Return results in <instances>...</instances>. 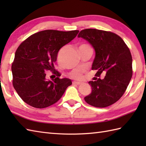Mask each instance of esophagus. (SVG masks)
Wrapping results in <instances>:
<instances>
[{
    "mask_svg": "<svg viewBox=\"0 0 146 146\" xmlns=\"http://www.w3.org/2000/svg\"><path fill=\"white\" fill-rule=\"evenodd\" d=\"M73 84H75V85H80V84H82V82H76V81H74V82H73Z\"/></svg>",
    "mask_w": 146,
    "mask_h": 146,
    "instance_id": "1",
    "label": "esophagus"
}]
</instances>
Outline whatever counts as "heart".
<instances>
[{
    "label": "heart",
    "mask_w": 146,
    "mask_h": 146,
    "mask_svg": "<svg viewBox=\"0 0 146 146\" xmlns=\"http://www.w3.org/2000/svg\"><path fill=\"white\" fill-rule=\"evenodd\" d=\"M86 47H89V46L86 44H81L79 46V49L83 48ZM70 76L72 78L76 79V80H80L82 78V69H75L73 70L70 73Z\"/></svg>",
    "instance_id": "b5f03b06"
}]
</instances>
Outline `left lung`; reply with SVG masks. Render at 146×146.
<instances>
[{
    "instance_id": "left-lung-1",
    "label": "left lung",
    "mask_w": 146,
    "mask_h": 146,
    "mask_svg": "<svg viewBox=\"0 0 146 146\" xmlns=\"http://www.w3.org/2000/svg\"><path fill=\"white\" fill-rule=\"evenodd\" d=\"M78 37L87 41L95 49L92 69L97 70L95 76L105 74L104 79L88 82L92 92L85 100L95 107L110 106L122 97L131 80V51L123 39L111 32L86 29L81 31Z\"/></svg>"
}]
</instances>
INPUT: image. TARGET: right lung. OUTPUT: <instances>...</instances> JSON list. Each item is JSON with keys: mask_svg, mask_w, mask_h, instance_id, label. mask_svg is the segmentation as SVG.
Returning <instances> with one entry per match:
<instances>
[{"mask_svg": "<svg viewBox=\"0 0 146 146\" xmlns=\"http://www.w3.org/2000/svg\"><path fill=\"white\" fill-rule=\"evenodd\" d=\"M79 31L44 30L29 36L19 46L12 64V84L19 96L33 107L43 108L57 102L68 86L69 78H46V70L57 76L54 64L59 50L78 35Z\"/></svg>", "mask_w": 146, "mask_h": 146, "instance_id": "add662e5", "label": "right lung"}]
</instances>
